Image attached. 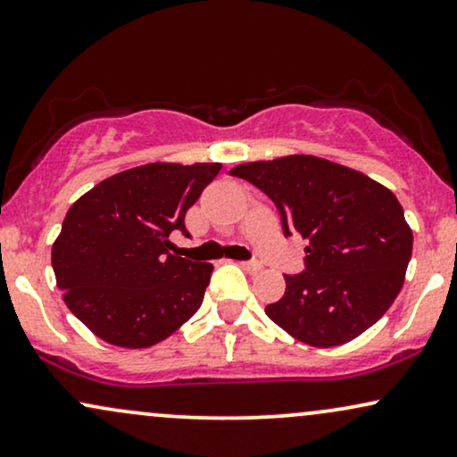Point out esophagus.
Wrapping results in <instances>:
<instances>
[{"mask_svg":"<svg viewBox=\"0 0 457 457\" xmlns=\"http://www.w3.org/2000/svg\"><path fill=\"white\" fill-rule=\"evenodd\" d=\"M239 267L244 269L247 273H258L261 271V264L254 262V261H245V262H239Z\"/></svg>","mask_w":457,"mask_h":457,"instance_id":"obj_1","label":"esophagus"}]
</instances>
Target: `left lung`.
Returning <instances> with one entry per match:
<instances>
[{
  "instance_id": "1",
  "label": "left lung",
  "mask_w": 457,
  "mask_h": 457,
  "mask_svg": "<svg viewBox=\"0 0 457 457\" xmlns=\"http://www.w3.org/2000/svg\"><path fill=\"white\" fill-rule=\"evenodd\" d=\"M278 205L284 233L307 241L305 271L284 275L269 318L295 339L335 347L356 339L398 296L413 252L403 205L384 184L312 154L230 169Z\"/></svg>"
}]
</instances>
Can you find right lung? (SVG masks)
<instances>
[{"label":"right lung","instance_id":"1","mask_svg":"<svg viewBox=\"0 0 457 457\" xmlns=\"http://www.w3.org/2000/svg\"><path fill=\"white\" fill-rule=\"evenodd\" d=\"M220 162H148L105 178L67 212L53 244L56 286L70 312L110 345L165 341L201 307L213 264L171 252L173 230Z\"/></svg>","mask_w":457,"mask_h":457}]
</instances>
